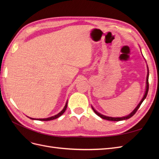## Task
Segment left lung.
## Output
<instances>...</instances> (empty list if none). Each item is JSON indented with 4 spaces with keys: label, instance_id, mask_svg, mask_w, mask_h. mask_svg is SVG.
I'll return each mask as SVG.
<instances>
[{
    "label": "left lung",
    "instance_id": "1",
    "mask_svg": "<svg viewBox=\"0 0 159 159\" xmlns=\"http://www.w3.org/2000/svg\"><path fill=\"white\" fill-rule=\"evenodd\" d=\"M147 70H148V72H147V81H146V91H145V94H144V96L143 98H142L141 101L140 102V103H139L138 104L137 106L136 107V108L134 109L133 111L130 113L129 115H127V116H125V117H107V116H105V115H103L102 114H101L99 113H98L97 111H96L92 106H91V107H92L93 111L95 112V114H97L98 116H99L101 118H102L103 119H106V120H108V121H122V120H125V119H129L131 118L132 116H133V115L135 114V113L137 112V111L138 110V109L140 107L141 103H143V102L144 100H145V99L146 98L147 95V93H148V66H147Z\"/></svg>",
    "mask_w": 159,
    "mask_h": 159
}]
</instances>
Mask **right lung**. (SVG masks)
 Listing matches in <instances>:
<instances>
[{
    "instance_id": "add662e5",
    "label": "right lung",
    "mask_w": 159,
    "mask_h": 159,
    "mask_svg": "<svg viewBox=\"0 0 159 159\" xmlns=\"http://www.w3.org/2000/svg\"><path fill=\"white\" fill-rule=\"evenodd\" d=\"M67 105H68V101H67V102H66V105H65V106H64V109H62L61 111L59 113H57V115H54V116H52V117H48V118H45V119H34V118H30L31 119H35V120H39V121H50V120H53V119H57V117H60L61 115L63 114L64 112H65V111L66 110V108H67Z\"/></svg>"
}]
</instances>
